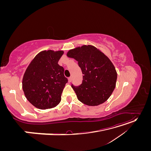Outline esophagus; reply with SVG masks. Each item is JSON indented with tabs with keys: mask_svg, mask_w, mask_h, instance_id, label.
I'll use <instances>...</instances> for the list:
<instances>
[{
	"mask_svg": "<svg viewBox=\"0 0 151 151\" xmlns=\"http://www.w3.org/2000/svg\"><path fill=\"white\" fill-rule=\"evenodd\" d=\"M68 83H70V82L72 81V77H69L68 78Z\"/></svg>",
	"mask_w": 151,
	"mask_h": 151,
	"instance_id": "obj_1",
	"label": "esophagus"
}]
</instances>
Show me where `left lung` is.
Masks as SVG:
<instances>
[{
  "instance_id": "8db88e82",
  "label": "left lung",
  "mask_w": 151,
  "mask_h": 151,
  "mask_svg": "<svg viewBox=\"0 0 151 151\" xmlns=\"http://www.w3.org/2000/svg\"><path fill=\"white\" fill-rule=\"evenodd\" d=\"M67 55L78 62L84 74L80 86L72 84L79 101L89 106L106 101L115 88L117 79L115 68L108 57L92 45L70 50Z\"/></svg>"
}]
</instances>
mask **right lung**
I'll return each instance as SVG.
<instances>
[{
  "label": "right lung",
  "mask_w": 151,
  "mask_h": 151,
  "mask_svg": "<svg viewBox=\"0 0 151 151\" xmlns=\"http://www.w3.org/2000/svg\"><path fill=\"white\" fill-rule=\"evenodd\" d=\"M63 51L40 52L27 68L22 79V89L29 103L39 109L56 106L68 79L64 68L58 64Z\"/></svg>",
  "instance_id": "right-lung-1"
}]
</instances>
